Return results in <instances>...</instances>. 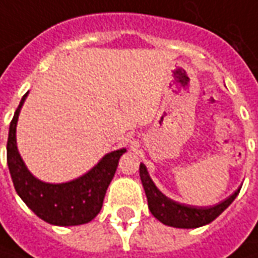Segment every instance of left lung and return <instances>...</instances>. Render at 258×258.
<instances>
[{"instance_id": "left-lung-1", "label": "left lung", "mask_w": 258, "mask_h": 258, "mask_svg": "<svg viewBox=\"0 0 258 258\" xmlns=\"http://www.w3.org/2000/svg\"><path fill=\"white\" fill-rule=\"evenodd\" d=\"M140 177H141L142 185L147 194L148 208L151 211V214L163 225L180 228V229H194V228H200V226L211 223L233 203V200L240 191V187H239L232 196L217 205L196 207V205L181 204L172 198L166 197L156 187L154 180L151 179L147 166L144 163L140 165Z\"/></svg>"}]
</instances>
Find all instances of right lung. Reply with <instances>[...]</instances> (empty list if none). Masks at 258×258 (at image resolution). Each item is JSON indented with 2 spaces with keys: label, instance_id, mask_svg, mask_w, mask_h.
<instances>
[{
  "label": "right lung",
  "instance_id": "right-lung-1",
  "mask_svg": "<svg viewBox=\"0 0 258 258\" xmlns=\"http://www.w3.org/2000/svg\"><path fill=\"white\" fill-rule=\"evenodd\" d=\"M28 93L23 95L14 114L7 142V162L16 192L44 222L55 226H75L91 222L102 210L104 194L116 173L118 159L127 149L121 148L106 154L98 165L78 179L57 184L36 179L29 172L16 145V124Z\"/></svg>",
  "mask_w": 258,
  "mask_h": 258
}]
</instances>
